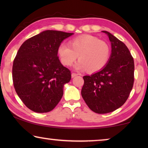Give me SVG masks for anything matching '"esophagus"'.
I'll use <instances>...</instances> for the list:
<instances>
[{"mask_svg": "<svg viewBox=\"0 0 148 148\" xmlns=\"http://www.w3.org/2000/svg\"><path fill=\"white\" fill-rule=\"evenodd\" d=\"M77 75H78V74H76V73H74V72H73V73H72L71 76H72V77H76V76H77Z\"/></svg>", "mask_w": 148, "mask_h": 148, "instance_id": "34e87169", "label": "esophagus"}]
</instances>
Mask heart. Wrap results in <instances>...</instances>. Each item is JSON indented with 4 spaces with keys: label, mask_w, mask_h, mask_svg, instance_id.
<instances>
[{
    "label": "heart",
    "mask_w": 148,
    "mask_h": 148,
    "mask_svg": "<svg viewBox=\"0 0 148 148\" xmlns=\"http://www.w3.org/2000/svg\"><path fill=\"white\" fill-rule=\"evenodd\" d=\"M57 53L61 63L69 66L76 61L77 70L89 72L101 71L106 66L110 57V47L106 42L91 35H82L70 41V45L62 43Z\"/></svg>",
    "instance_id": "heart-1"
}]
</instances>
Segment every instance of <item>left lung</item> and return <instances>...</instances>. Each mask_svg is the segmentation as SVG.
Returning a JSON list of instances; mask_svg holds the SVG:
<instances>
[{
  "mask_svg": "<svg viewBox=\"0 0 148 148\" xmlns=\"http://www.w3.org/2000/svg\"><path fill=\"white\" fill-rule=\"evenodd\" d=\"M102 32L111 42V56L101 71L83 77L82 89L84 101L97 114L109 113L123 105L134 84V59L128 47L109 32Z\"/></svg>",
  "mask_w": 148,
  "mask_h": 148,
  "instance_id": "8db88e82",
  "label": "left lung"
}]
</instances>
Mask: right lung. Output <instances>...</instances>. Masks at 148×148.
Instances as JSON below:
<instances>
[{
  "label": "right lung",
  "instance_id": "add662e5",
  "mask_svg": "<svg viewBox=\"0 0 148 148\" xmlns=\"http://www.w3.org/2000/svg\"><path fill=\"white\" fill-rule=\"evenodd\" d=\"M72 34L47 30L27 39L19 47L12 67L14 86L32 111L50 112L61 101L71 72L61 63L57 49Z\"/></svg>",
  "mask_w": 148,
  "mask_h": 148
}]
</instances>
